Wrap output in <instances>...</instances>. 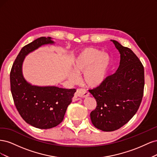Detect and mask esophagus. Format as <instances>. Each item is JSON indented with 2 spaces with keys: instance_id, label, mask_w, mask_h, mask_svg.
<instances>
[{
  "instance_id": "obj_1",
  "label": "esophagus",
  "mask_w": 157,
  "mask_h": 157,
  "mask_svg": "<svg viewBox=\"0 0 157 157\" xmlns=\"http://www.w3.org/2000/svg\"><path fill=\"white\" fill-rule=\"evenodd\" d=\"M75 97L77 98H84L89 96V92L87 91L85 89H78L77 90V92L75 94Z\"/></svg>"
}]
</instances>
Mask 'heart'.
Instances as JSON below:
<instances>
[{
    "label": "heart",
    "instance_id": "1",
    "mask_svg": "<svg viewBox=\"0 0 157 157\" xmlns=\"http://www.w3.org/2000/svg\"><path fill=\"white\" fill-rule=\"evenodd\" d=\"M111 65V58L107 54L92 47H87L79 52L74 61L75 71H71L69 78L71 82L78 80V74H84L85 82L90 87H96L107 77Z\"/></svg>",
    "mask_w": 157,
    "mask_h": 157
}]
</instances>
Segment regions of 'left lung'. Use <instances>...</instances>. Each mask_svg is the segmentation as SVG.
I'll return each mask as SVG.
<instances>
[{
	"label": "left lung",
	"instance_id": "8db88e82",
	"mask_svg": "<svg viewBox=\"0 0 157 157\" xmlns=\"http://www.w3.org/2000/svg\"><path fill=\"white\" fill-rule=\"evenodd\" d=\"M121 54L120 65L115 73L89 92L97 102L90 113L98 129L112 132L126 124L138 110L144 96V67L130 48L112 40Z\"/></svg>",
	"mask_w": 157,
	"mask_h": 157
}]
</instances>
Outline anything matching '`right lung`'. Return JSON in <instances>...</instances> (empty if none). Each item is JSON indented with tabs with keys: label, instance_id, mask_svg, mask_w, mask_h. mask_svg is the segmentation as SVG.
<instances>
[{
	"label": "right lung",
	"instance_id": "1",
	"mask_svg": "<svg viewBox=\"0 0 157 157\" xmlns=\"http://www.w3.org/2000/svg\"><path fill=\"white\" fill-rule=\"evenodd\" d=\"M50 37H40L25 45L16 57L10 74V89L18 113L27 123L40 129L56 127L63 121L76 89L32 86L23 77L25 56L40 46L52 44Z\"/></svg>",
	"mask_w": 157,
	"mask_h": 157
}]
</instances>
